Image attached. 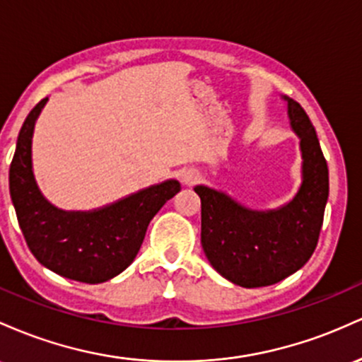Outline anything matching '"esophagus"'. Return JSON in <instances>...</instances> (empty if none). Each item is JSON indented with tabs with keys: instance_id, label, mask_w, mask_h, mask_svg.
Segmentation results:
<instances>
[{
	"instance_id": "obj_1",
	"label": "esophagus",
	"mask_w": 362,
	"mask_h": 362,
	"mask_svg": "<svg viewBox=\"0 0 362 362\" xmlns=\"http://www.w3.org/2000/svg\"><path fill=\"white\" fill-rule=\"evenodd\" d=\"M181 180H182V182H185V185L193 186V185H197V182L202 180V176H200V173H198V170L189 169V170H186L185 174H182Z\"/></svg>"
}]
</instances>
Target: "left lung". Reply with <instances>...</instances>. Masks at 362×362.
I'll list each match as a JSON object with an SVG mask.
<instances>
[{"label": "left lung", "instance_id": "8db88e82", "mask_svg": "<svg viewBox=\"0 0 362 362\" xmlns=\"http://www.w3.org/2000/svg\"><path fill=\"white\" fill-rule=\"evenodd\" d=\"M291 124L301 138L303 185L294 200L253 212L224 193L197 186L202 200V246L222 277L241 287H265L298 272L318 245L328 200V165L310 116L287 97Z\"/></svg>", "mask_w": 362, "mask_h": 362}]
</instances>
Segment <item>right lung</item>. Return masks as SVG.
I'll return each mask as SVG.
<instances>
[{"instance_id": "obj_1", "label": "right lung", "mask_w": 362, "mask_h": 362, "mask_svg": "<svg viewBox=\"0 0 362 362\" xmlns=\"http://www.w3.org/2000/svg\"><path fill=\"white\" fill-rule=\"evenodd\" d=\"M42 99L28 112L10 165V194L28 250L39 263L85 284L121 274L136 257L150 221L180 193L177 181L150 186L97 212H63L44 200L32 174V133Z\"/></svg>"}]
</instances>
